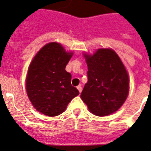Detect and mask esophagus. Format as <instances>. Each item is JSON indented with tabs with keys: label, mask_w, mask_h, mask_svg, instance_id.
<instances>
[{
	"label": "esophagus",
	"mask_w": 151,
	"mask_h": 151,
	"mask_svg": "<svg viewBox=\"0 0 151 151\" xmlns=\"http://www.w3.org/2000/svg\"><path fill=\"white\" fill-rule=\"evenodd\" d=\"M77 89L79 90V92L81 93V92H82V87H81V85H79V86H77Z\"/></svg>",
	"instance_id": "obj_1"
}]
</instances>
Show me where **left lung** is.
<instances>
[{"mask_svg": "<svg viewBox=\"0 0 151 151\" xmlns=\"http://www.w3.org/2000/svg\"><path fill=\"white\" fill-rule=\"evenodd\" d=\"M88 83L80 97L96 116H108L116 112L127 98L128 73L115 51L99 49L87 55Z\"/></svg>", "mask_w": 151, "mask_h": 151, "instance_id": "obj_1", "label": "left lung"}]
</instances>
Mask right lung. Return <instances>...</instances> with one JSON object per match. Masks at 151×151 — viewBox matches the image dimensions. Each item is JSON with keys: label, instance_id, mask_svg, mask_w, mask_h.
<instances>
[{"label": "right lung", "instance_id": "obj_1", "mask_svg": "<svg viewBox=\"0 0 151 151\" xmlns=\"http://www.w3.org/2000/svg\"><path fill=\"white\" fill-rule=\"evenodd\" d=\"M72 53L57 42L44 46L33 59L26 77V91L34 107L49 116L64 112L68 103L80 94L71 85V75L65 68Z\"/></svg>", "mask_w": 151, "mask_h": 151}]
</instances>
